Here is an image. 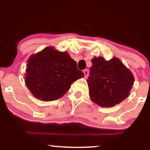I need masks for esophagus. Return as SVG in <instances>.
Listing matches in <instances>:
<instances>
[{
  "mask_svg": "<svg viewBox=\"0 0 150 150\" xmlns=\"http://www.w3.org/2000/svg\"><path fill=\"white\" fill-rule=\"evenodd\" d=\"M83 73L84 74H85V78L87 79L88 76H89V71H88V69H85V70H83Z\"/></svg>",
  "mask_w": 150,
  "mask_h": 150,
  "instance_id": "34e87169",
  "label": "esophagus"
}]
</instances>
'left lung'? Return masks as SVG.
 Returning <instances> with one entry per match:
<instances>
[{
	"label": "left lung",
	"instance_id": "1",
	"mask_svg": "<svg viewBox=\"0 0 150 150\" xmlns=\"http://www.w3.org/2000/svg\"><path fill=\"white\" fill-rule=\"evenodd\" d=\"M91 63L87 81L92 101L102 107H111L128 98L134 78L120 59L95 57Z\"/></svg>",
	"mask_w": 150,
	"mask_h": 150
}]
</instances>
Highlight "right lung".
I'll return each instance as SVG.
<instances>
[{
    "instance_id": "1",
    "label": "right lung",
    "mask_w": 150,
    "mask_h": 150,
    "mask_svg": "<svg viewBox=\"0 0 150 150\" xmlns=\"http://www.w3.org/2000/svg\"><path fill=\"white\" fill-rule=\"evenodd\" d=\"M25 83L35 97L52 101L65 95L74 82L84 77L67 52L47 47L28 59Z\"/></svg>"
}]
</instances>
